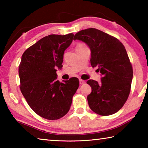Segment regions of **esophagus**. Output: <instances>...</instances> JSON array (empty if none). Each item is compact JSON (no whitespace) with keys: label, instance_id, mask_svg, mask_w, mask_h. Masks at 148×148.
Instances as JSON below:
<instances>
[{"label":"esophagus","instance_id":"esophagus-1","mask_svg":"<svg viewBox=\"0 0 148 148\" xmlns=\"http://www.w3.org/2000/svg\"><path fill=\"white\" fill-rule=\"evenodd\" d=\"M84 84H86V81H84V80L82 79H79V84L80 85H83Z\"/></svg>","mask_w":148,"mask_h":148}]
</instances>
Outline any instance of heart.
I'll use <instances>...</instances> for the list:
<instances>
[{"label": "heart", "instance_id": "obj_1", "mask_svg": "<svg viewBox=\"0 0 148 148\" xmlns=\"http://www.w3.org/2000/svg\"><path fill=\"white\" fill-rule=\"evenodd\" d=\"M83 46H84L82 44H79V45H78V46H77V47H83Z\"/></svg>", "mask_w": 148, "mask_h": 148}]
</instances>
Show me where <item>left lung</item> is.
<instances>
[{"label": "left lung", "instance_id": "left-lung-1", "mask_svg": "<svg viewBox=\"0 0 148 148\" xmlns=\"http://www.w3.org/2000/svg\"><path fill=\"white\" fill-rule=\"evenodd\" d=\"M75 40L90 47L91 66H97L102 76L101 84L93 79L87 82L92 89L87 96L90 108L101 116L116 113L128 99L133 76L125 46L117 38L93 28L77 32Z\"/></svg>", "mask_w": 148, "mask_h": 148}]
</instances>
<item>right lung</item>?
Segmentation results:
<instances>
[{
	"label": "right lung",
	"mask_w": 148,
	"mask_h": 148,
	"mask_svg": "<svg viewBox=\"0 0 148 148\" xmlns=\"http://www.w3.org/2000/svg\"><path fill=\"white\" fill-rule=\"evenodd\" d=\"M74 34H50L27 49L19 66L20 90L32 110L49 120L61 118L69 111L79 79L61 82L57 69L62 67L64 51Z\"/></svg>",
	"instance_id": "1"
}]
</instances>
